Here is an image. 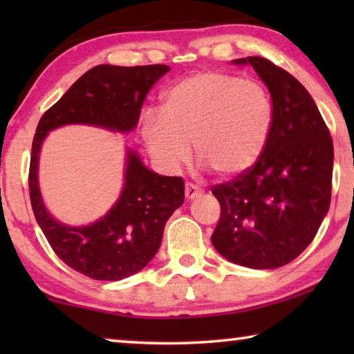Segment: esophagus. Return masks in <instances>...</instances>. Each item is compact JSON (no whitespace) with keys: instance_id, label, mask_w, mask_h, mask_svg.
Segmentation results:
<instances>
[{"instance_id":"esophagus-1","label":"esophagus","mask_w":354,"mask_h":354,"mask_svg":"<svg viewBox=\"0 0 354 354\" xmlns=\"http://www.w3.org/2000/svg\"><path fill=\"white\" fill-rule=\"evenodd\" d=\"M201 189L198 187V185L194 184V183H187L185 184V198L187 200H194L196 198V196L201 195Z\"/></svg>"}]
</instances>
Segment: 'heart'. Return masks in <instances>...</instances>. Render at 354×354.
Returning a JSON list of instances; mask_svg holds the SVG:
<instances>
[{
	"instance_id": "obj_1",
	"label": "heart",
	"mask_w": 354,
	"mask_h": 354,
	"mask_svg": "<svg viewBox=\"0 0 354 354\" xmlns=\"http://www.w3.org/2000/svg\"><path fill=\"white\" fill-rule=\"evenodd\" d=\"M273 104L253 80L203 71L173 86L164 113L143 118V139L156 164L176 170L190 158V142L201 162L223 176L248 170L267 145Z\"/></svg>"
}]
</instances>
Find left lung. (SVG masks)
I'll return each mask as SVG.
<instances>
[{
  "label": "left lung",
  "instance_id": "8db88e82",
  "mask_svg": "<svg viewBox=\"0 0 354 354\" xmlns=\"http://www.w3.org/2000/svg\"><path fill=\"white\" fill-rule=\"evenodd\" d=\"M234 62L250 64L266 82L273 123L254 165L212 187L221 214L211 241L227 261L268 270L301 254L325 218L333 139L313 97L289 71L259 56Z\"/></svg>",
  "mask_w": 354,
  "mask_h": 354
}]
</instances>
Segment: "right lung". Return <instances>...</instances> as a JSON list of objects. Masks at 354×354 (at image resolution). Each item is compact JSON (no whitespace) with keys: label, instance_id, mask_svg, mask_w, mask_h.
<instances>
[{"label":"right lung","instance_id":"1","mask_svg":"<svg viewBox=\"0 0 354 354\" xmlns=\"http://www.w3.org/2000/svg\"><path fill=\"white\" fill-rule=\"evenodd\" d=\"M169 65H97L53 104L35 129L29 164V196L48 243L70 268L98 281H118L140 272L158 253L167 220L184 203V179L159 176L128 151L124 189L103 218L81 227L59 223L46 212L37 184V160L48 131L68 123L134 129L147 93Z\"/></svg>","mask_w":354,"mask_h":354}]
</instances>
